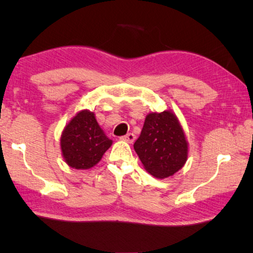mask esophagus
<instances>
[{
	"label": "esophagus",
	"mask_w": 253,
	"mask_h": 253,
	"mask_svg": "<svg viewBox=\"0 0 253 253\" xmlns=\"http://www.w3.org/2000/svg\"><path fill=\"white\" fill-rule=\"evenodd\" d=\"M135 138H136V137H135L134 134H132V132H129V134H127L126 136L123 137V139L126 140V142L129 143V144L134 143L135 142Z\"/></svg>",
	"instance_id": "1"
}]
</instances>
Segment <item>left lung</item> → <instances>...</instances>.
<instances>
[{
  "mask_svg": "<svg viewBox=\"0 0 253 253\" xmlns=\"http://www.w3.org/2000/svg\"><path fill=\"white\" fill-rule=\"evenodd\" d=\"M145 169L157 178L172 176L187 160V142L172 111L151 113L134 144Z\"/></svg>",
  "mask_w": 253,
  "mask_h": 253,
  "instance_id": "obj_1",
  "label": "left lung"
}]
</instances>
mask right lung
Masks as SVG:
<instances>
[{
    "mask_svg": "<svg viewBox=\"0 0 253 253\" xmlns=\"http://www.w3.org/2000/svg\"><path fill=\"white\" fill-rule=\"evenodd\" d=\"M113 140L98 125L95 114L79 111L62 131L60 145L63 158L76 169H88L101 160Z\"/></svg>",
    "mask_w": 253,
    "mask_h": 253,
    "instance_id": "obj_1",
    "label": "right lung"
}]
</instances>
